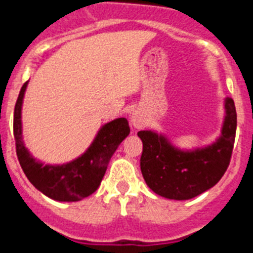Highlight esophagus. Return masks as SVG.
Returning a JSON list of instances; mask_svg holds the SVG:
<instances>
[{
  "label": "esophagus",
  "instance_id": "obj_1",
  "mask_svg": "<svg viewBox=\"0 0 253 253\" xmlns=\"http://www.w3.org/2000/svg\"><path fill=\"white\" fill-rule=\"evenodd\" d=\"M129 122H131V125L135 128H141L143 124H145V118H143V116L140 112H133L131 117H129Z\"/></svg>",
  "mask_w": 253,
  "mask_h": 253
}]
</instances>
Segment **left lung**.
<instances>
[{
  "label": "left lung",
  "instance_id": "obj_1",
  "mask_svg": "<svg viewBox=\"0 0 253 253\" xmlns=\"http://www.w3.org/2000/svg\"><path fill=\"white\" fill-rule=\"evenodd\" d=\"M237 113L233 99H224V120L214 142L179 149L164 133L137 132L142 141L141 172L147 186L168 199L188 200L213 188L226 172L233 150Z\"/></svg>",
  "mask_w": 253,
  "mask_h": 253
}]
</instances>
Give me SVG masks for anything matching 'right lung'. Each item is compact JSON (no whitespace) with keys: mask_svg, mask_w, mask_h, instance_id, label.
Returning <instances> with one entry per match:
<instances>
[{"mask_svg":"<svg viewBox=\"0 0 253 253\" xmlns=\"http://www.w3.org/2000/svg\"><path fill=\"white\" fill-rule=\"evenodd\" d=\"M29 81L22 85L13 113V136L20 165L39 192L58 202H78L98 189L107 166L120 143L128 136L126 118H116L98 129L94 140L81 156L61 165L36 160L22 138V103Z\"/></svg>","mask_w":253,"mask_h":253,"instance_id":"add662e5","label":"right lung"}]
</instances>
